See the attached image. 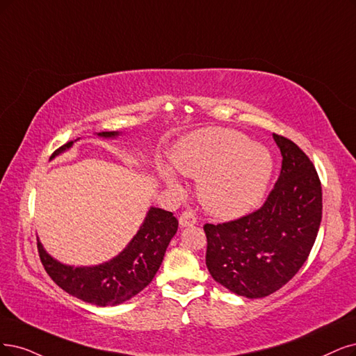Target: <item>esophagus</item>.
Wrapping results in <instances>:
<instances>
[{
	"instance_id": "esophagus-1",
	"label": "esophagus",
	"mask_w": 356,
	"mask_h": 356,
	"mask_svg": "<svg viewBox=\"0 0 356 356\" xmlns=\"http://www.w3.org/2000/svg\"><path fill=\"white\" fill-rule=\"evenodd\" d=\"M179 222H180L181 227L193 226L195 222H196V216H195V213H192V211H185V213H181V216H180V218H179Z\"/></svg>"
}]
</instances>
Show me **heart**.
<instances>
[{
    "mask_svg": "<svg viewBox=\"0 0 356 356\" xmlns=\"http://www.w3.org/2000/svg\"><path fill=\"white\" fill-rule=\"evenodd\" d=\"M173 164L181 175L200 179L198 195L209 213L233 218L259 204L273 158L266 147L249 142L238 130L205 127L179 142ZM163 176L170 188L179 189L171 171L163 170Z\"/></svg>",
    "mask_w": 356,
    "mask_h": 356,
    "instance_id": "b5f03b06",
    "label": "heart"
}]
</instances>
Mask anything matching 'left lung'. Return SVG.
Wrapping results in <instances>:
<instances>
[{
  "label": "left lung",
  "instance_id": "1",
  "mask_svg": "<svg viewBox=\"0 0 356 356\" xmlns=\"http://www.w3.org/2000/svg\"><path fill=\"white\" fill-rule=\"evenodd\" d=\"M282 170L258 209L225 222L205 225V262L213 279L245 298L279 291L304 266L317 239L321 181L295 142L274 134Z\"/></svg>",
  "mask_w": 356,
  "mask_h": 356
}]
</instances>
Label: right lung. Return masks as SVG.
Wrapping results in <instances>:
<instances>
[{
	"instance_id": "1",
	"label": "right lung",
	"mask_w": 356,
	"mask_h": 356,
	"mask_svg": "<svg viewBox=\"0 0 356 356\" xmlns=\"http://www.w3.org/2000/svg\"><path fill=\"white\" fill-rule=\"evenodd\" d=\"M102 131L99 136H115ZM73 140L52 152L54 158L69 149ZM179 227L177 218L161 208H151L143 225L124 251L97 267H70L51 258L38 242V254L47 274L64 292L88 304L118 305L147 287L160 268L165 249Z\"/></svg>"
}]
</instances>
